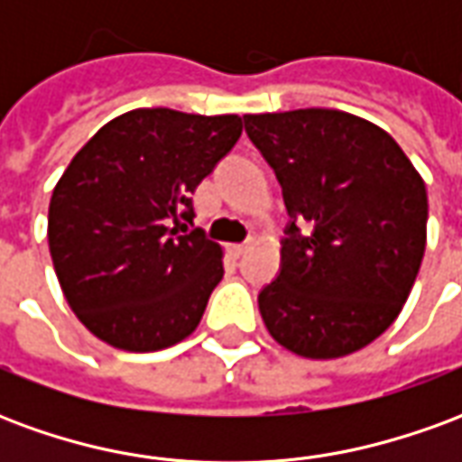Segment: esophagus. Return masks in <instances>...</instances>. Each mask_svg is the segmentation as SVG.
I'll list each match as a JSON object with an SVG mask.
<instances>
[{
  "label": "esophagus",
  "instance_id": "esophagus-1",
  "mask_svg": "<svg viewBox=\"0 0 462 462\" xmlns=\"http://www.w3.org/2000/svg\"><path fill=\"white\" fill-rule=\"evenodd\" d=\"M245 250H247V242H237V245H230V252L235 254V257H240Z\"/></svg>",
  "mask_w": 462,
  "mask_h": 462
}]
</instances>
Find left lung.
I'll return each mask as SVG.
<instances>
[{
	"instance_id": "1",
	"label": "left lung",
	"mask_w": 462,
	"mask_h": 462,
	"mask_svg": "<svg viewBox=\"0 0 462 462\" xmlns=\"http://www.w3.org/2000/svg\"><path fill=\"white\" fill-rule=\"evenodd\" d=\"M291 215L280 277L260 291L272 339L304 358L368 346L403 310L426 252L420 172L376 123L334 108L245 116ZM308 222L301 236L296 222Z\"/></svg>"
}]
</instances>
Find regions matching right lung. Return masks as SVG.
<instances>
[{"instance_id": "right-lung-1", "label": "right lung", "mask_w": 462, "mask_h": 462, "mask_svg": "<svg viewBox=\"0 0 462 462\" xmlns=\"http://www.w3.org/2000/svg\"><path fill=\"white\" fill-rule=\"evenodd\" d=\"M240 133L235 114L135 108L71 158L46 235L66 301L94 337L161 351L198 329L225 274L222 247L178 225L192 222L190 195Z\"/></svg>"}]
</instances>
